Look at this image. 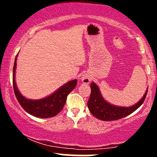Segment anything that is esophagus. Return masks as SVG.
<instances>
[{"mask_svg":"<svg viewBox=\"0 0 157 157\" xmlns=\"http://www.w3.org/2000/svg\"><path fill=\"white\" fill-rule=\"evenodd\" d=\"M81 79L82 82H83V83H85V84H88V83L92 80V77H90V75H89V74H85V75H83Z\"/></svg>","mask_w":157,"mask_h":157,"instance_id":"esophagus-1","label":"esophagus"}]
</instances>
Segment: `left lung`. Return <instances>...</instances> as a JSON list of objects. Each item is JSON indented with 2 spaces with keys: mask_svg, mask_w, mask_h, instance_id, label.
<instances>
[{
  "mask_svg": "<svg viewBox=\"0 0 157 157\" xmlns=\"http://www.w3.org/2000/svg\"><path fill=\"white\" fill-rule=\"evenodd\" d=\"M91 93L87 102L89 110L93 116L102 121H115L128 116L137 110L144 102L147 94V90L144 96L135 105L130 107H118L112 105L104 100L100 94L99 89L94 83L90 84Z\"/></svg>",
  "mask_w": 157,
  "mask_h": 157,
  "instance_id": "8db88e82",
  "label": "left lung"
}]
</instances>
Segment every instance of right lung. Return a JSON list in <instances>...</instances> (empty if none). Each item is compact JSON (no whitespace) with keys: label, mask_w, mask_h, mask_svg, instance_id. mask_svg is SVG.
<instances>
[{"label":"right lung","mask_w":157,"mask_h":157,"mask_svg":"<svg viewBox=\"0 0 157 157\" xmlns=\"http://www.w3.org/2000/svg\"><path fill=\"white\" fill-rule=\"evenodd\" d=\"M17 56L13 70V85L17 99L23 109L33 116L38 118H47L58 115L64 106L67 95L77 86V80L69 81L56 92L45 99L39 100H30L20 94L15 83V70L17 65Z\"/></svg>","instance_id":"add662e5"}]
</instances>
